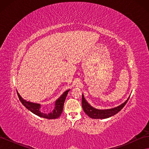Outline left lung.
<instances>
[{
	"mask_svg": "<svg viewBox=\"0 0 149 149\" xmlns=\"http://www.w3.org/2000/svg\"><path fill=\"white\" fill-rule=\"evenodd\" d=\"M130 96L127 98L124 103L122 104L115 107L114 108H111V109H98L96 108H94L91 106L85 100V98L82 95V107L84 112L86 114L89 118L92 119H106L109 118L110 117L114 116L123 109L124 106L127 102Z\"/></svg>",
	"mask_w": 149,
	"mask_h": 149,
	"instance_id": "1",
	"label": "left lung"
}]
</instances>
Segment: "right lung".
I'll use <instances>...</instances> for the list:
<instances>
[{
    "label": "right lung",
    "instance_id": "add662e5",
    "mask_svg": "<svg viewBox=\"0 0 149 149\" xmlns=\"http://www.w3.org/2000/svg\"><path fill=\"white\" fill-rule=\"evenodd\" d=\"M70 89L66 90V91L63 93V94H61V96L58 98L57 100H56L55 102V107H54L53 110L51 112H49V113L48 114L43 113V112L40 111V107H41V104H40L26 101L20 96L19 93H18L17 91V93L22 104H23L26 109L32 112V113L39 117H41V118L48 119H54L58 118L61 116L63 112V106L65 99Z\"/></svg>",
    "mask_w": 149,
    "mask_h": 149
}]
</instances>
